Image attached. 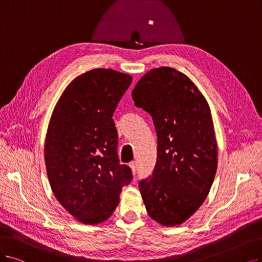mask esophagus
<instances>
[{
	"label": "esophagus",
	"instance_id": "1",
	"mask_svg": "<svg viewBox=\"0 0 262 262\" xmlns=\"http://www.w3.org/2000/svg\"><path fill=\"white\" fill-rule=\"evenodd\" d=\"M130 167H131V170H132V173L133 174H135L137 173V171H138V163H137V161H132V162H130Z\"/></svg>",
	"mask_w": 262,
	"mask_h": 262
}]
</instances>
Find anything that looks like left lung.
Returning a JSON list of instances; mask_svg holds the SVG:
<instances>
[{
	"label": "left lung",
	"mask_w": 262,
	"mask_h": 262,
	"mask_svg": "<svg viewBox=\"0 0 262 262\" xmlns=\"http://www.w3.org/2000/svg\"><path fill=\"white\" fill-rule=\"evenodd\" d=\"M132 99L150 114L158 137L152 175L140 183L146 211L162 226L182 225L204 202L217 171L210 106L189 78L169 67L146 73Z\"/></svg>",
	"instance_id": "left-lung-1"
}]
</instances>
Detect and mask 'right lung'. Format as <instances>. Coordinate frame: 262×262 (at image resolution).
I'll list each match as a JSON object with an SVG mask.
<instances>
[{"label": "right lung", "mask_w": 262, "mask_h": 262, "mask_svg": "<svg viewBox=\"0 0 262 262\" xmlns=\"http://www.w3.org/2000/svg\"><path fill=\"white\" fill-rule=\"evenodd\" d=\"M132 76L95 69L73 79L51 114L44 158L58 202L85 225L105 222L132 181L117 156L118 134L113 114Z\"/></svg>", "instance_id": "1"}]
</instances>
